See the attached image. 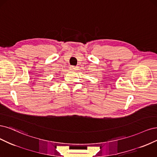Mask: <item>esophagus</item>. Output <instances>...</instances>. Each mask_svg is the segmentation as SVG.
<instances>
[{
  "mask_svg": "<svg viewBox=\"0 0 157 157\" xmlns=\"http://www.w3.org/2000/svg\"><path fill=\"white\" fill-rule=\"evenodd\" d=\"M70 70H72V71H75V70H77V67H75V66H71L70 67Z\"/></svg>",
  "mask_w": 157,
  "mask_h": 157,
  "instance_id": "1",
  "label": "esophagus"
}]
</instances>
